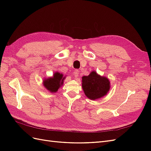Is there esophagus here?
Instances as JSON below:
<instances>
[{"instance_id":"34e87169","label":"esophagus","mask_w":151,"mask_h":151,"mask_svg":"<svg viewBox=\"0 0 151 151\" xmlns=\"http://www.w3.org/2000/svg\"><path fill=\"white\" fill-rule=\"evenodd\" d=\"M74 75L75 76L76 78H77L79 76V71L77 70V69H76L74 71Z\"/></svg>"}]
</instances>
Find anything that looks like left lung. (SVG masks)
Listing matches in <instances>:
<instances>
[{
  "mask_svg": "<svg viewBox=\"0 0 151 151\" xmlns=\"http://www.w3.org/2000/svg\"><path fill=\"white\" fill-rule=\"evenodd\" d=\"M82 88L87 98L96 100L107 94L110 89V82L106 77L100 76L94 70L82 77Z\"/></svg>",
  "mask_w": 151,
  "mask_h": 151,
  "instance_id": "8db88e82",
  "label": "left lung"
}]
</instances>
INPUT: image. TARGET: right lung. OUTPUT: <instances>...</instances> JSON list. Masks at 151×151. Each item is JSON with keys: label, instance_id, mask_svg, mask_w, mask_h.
I'll return each instance as SVG.
<instances>
[{"label": "right lung", "instance_id": "right-lung-1", "mask_svg": "<svg viewBox=\"0 0 151 151\" xmlns=\"http://www.w3.org/2000/svg\"><path fill=\"white\" fill-rule=\"evenodd\" d=\"M65 79V76L59 72H55L53 76L45 78L43 81V85L50 93H55L58 89L63 84V82Z\"/></svg>", "mask_w": 151, "mask_h": 151}]
</instances>
